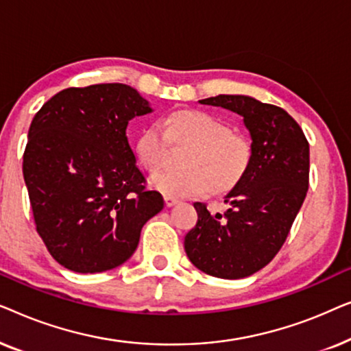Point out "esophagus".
<instances>
[{"mask_svg":"<svg viewBox=\"0 0 351 351\" xmlns=\"http://www.w3.org/2000/svg\"><path fill=\"white\" fill-rule=\"evenodd\" d=\"M165 203H166V206H167V208H171V206H174V204H177V203H179V199H177V198H172V196H165Z\"/></svg>","mask_w":351,"mask_h":351,"instance_id":"1","label":"esophagus"}]
</instances>
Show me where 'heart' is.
I'll use <instances>...</instances> for the list:
<instances>
[{"mask_svg": "<svg viewBox=\"0 0 351 351\" xmlns=\"http://www.w3.org/2000/svg\"><path fill=\"white\" fill-rule=\"evenodd\" d=\"M191 145L182 166L152 179V185L172 198L223 193L246 176L252 147L246 136L233 132L222 119L196 110H180L160 124L143 129L137 141V156L148 172L155 174L167 162L169 142Z\"/></svg>", "mask_w": 351, "mask_h": 351, "instance_id": "1", "label": "heart"}]
</instances>
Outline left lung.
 I'll return each instance as SVG.
<instances>
[{"label": "left lung", "instance_id": "1", "mask_svg": "<svg viewBox=\"0 0 351 351\" xmlns=\"http://www.w3.org/2000/svg\"><path fill=\"white\" fill-rule=\"evenodd\" d=\"M243 117L252 138L246 176L225 195V213L210 214L195 203L198 222L184 246L190 262L206 275L239 280L273 261L302 208L310 174V147L289 113L249 95L199 100Z\"/></svg>", "mask_w": 351, "mask_h": 351}]
</instances>
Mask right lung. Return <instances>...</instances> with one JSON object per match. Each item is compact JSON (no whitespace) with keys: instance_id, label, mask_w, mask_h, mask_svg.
<instances>
[{"instance_id":"obj_1","label":"right lung","mask_w":351,"mask_h":351,"mask_svg":"<svg viewBox=\"0 0 351 351\" xmlns=\"http://www.w3.org/2000/svg\"><path fill=\"white\" fill-rule=\"evenodd\" d=\"M152 112L121 83L69 88L28 129L23 179L36 232L51 256L76 273H100L132 256L142 227L165 208L145 189L126 128Z\"/></svg>"}]
</instances>
